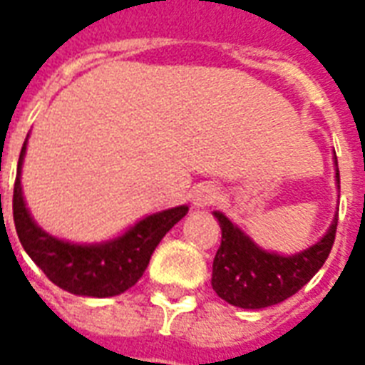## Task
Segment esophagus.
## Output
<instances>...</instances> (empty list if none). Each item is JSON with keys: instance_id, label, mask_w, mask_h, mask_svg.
Segmentation results:
<instances>
[{"instance_id": "34e87169", "label": "esophagus", "mask_w": 365, "mask_h": 365, "mask_svg": "<svg viewBox=\"0 0 365 365\" xmlns=\"http://www.w3.org/2000/svg\"><path fill=\"white\" fill-rule=\"evenodd\" d=\"M191 200H193V206H197V208L214 205L217 200V189L210 183H200L191 191Z\"/></svg>"}]
</instances>
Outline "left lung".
Instances as JSON below:
<instances>
[{"instance_id":"8db88e82","label":"left lung","mask_w":365,"mask_h":365,"mask_svg":"<svg viewBox=\"0 0 365 365\" xmlns=\"http://www.w3.org/2000/svg\"><path fill=\"white\" fill-rule=\"evenodd\" d=\"M337 165V157H335ZM339 183V170H335ZM222 227V244L212 265V288L240 309H263L297 294L326 263L335 240L337 214L328 233L311 248L280 255L259 248L222 212H214Z\"/></svg>"}]
</instances>
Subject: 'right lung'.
Wrapping results in <instances>:
<instances>
[{"label": "right lung", "instance_id": "1", "mask_svg": "<svg viewBox=\"0 0 365 365\" xmlns=\"http://www.w3.org/2000/svg\"><path fill=\"white\" fill-rule=\"evenodd\" d=\"M26 153L22 145L13 191V217L20 244L31 261L58 288L87 297H113L142 278L151 254L168 231L187 214V206H176L143 217L126 233L100 244H73L54 239L31 220L26 208L20 170Z\"/></svg>", "mask_w": 365, "mask_h": 365}]
</instances>
